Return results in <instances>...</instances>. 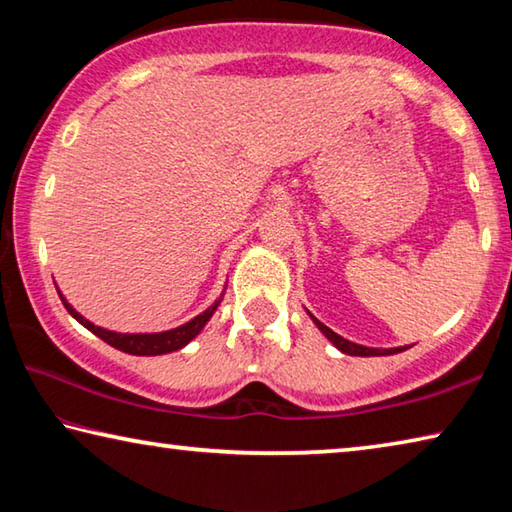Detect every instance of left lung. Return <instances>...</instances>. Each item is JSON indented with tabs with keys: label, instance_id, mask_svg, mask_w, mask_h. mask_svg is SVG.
<instances>
[{
	"label": "left lung",
	"instance_id": "obj_1",
	"mask_svg": "<svg viewBox=\"0 0 512 512\" xmlns=\"http://www.w3.org/2000/svg\"><path fill=\"white\" fill-rule=\"evenodd\" d=\"M314 320H316V318H314ZM316 325L320 327V332H323V334L327 336V339L336 345V348H339V350L345 352V354H350V357H381V354H397V352L406 350V348H391V350L363 348V345L352 343V341H348V339H343V336H339L336 332H332V329L320 323V320H316Z\"/></svg>",
	"mask_w": 512,
	"mask_h": 512
}]
</instances>
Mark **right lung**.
I'll return each mask as SVG.
<instances>
[{"label":"right lung","instance_id":"right-lung-1","mask_svg":"<svg viewBox=\"0 0 512 512\" xmlns=\"http://www.w3.org/2000/svg\"><path fill=\"white\" fill-rule=\"evenodd\" d=\"M58 296H60V293H58ZM60 300H63V305H65L69 314L79 320L83 327H88L92 334H97L101 341H106L108 345H112V348H117L121 352L137 354V357H153V354H167V352H173V350H180L183 345L192 341L198 332H201L207 320L212 318L214 309L219 307V302H216V305H212L210 309H205L201 316H196L194 320H189V323L180 325L176 329H169V332H160V334H117V332H108V329L92 325L90 320H85L81 314H76V311L67 305V300L63 296H60Z\"/></svg>","mask_w":512,"mask_h":512}]
</instances>
